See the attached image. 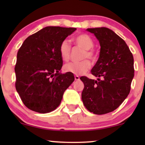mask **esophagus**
<instances>
[{"label":"esophagus","mask_w":145,"mask_h":145,"mask_svg":"<svg viewBox=\"0 0 145 145\" xmlns=\"http://www.w3.org/2000/svg\"><path fill=\"white\" fill-rule=\"evenodd\" d=\"M75 80H80V77L78 76H75Z\"/></svg>","instance_id":"obj_1"}]
</instances>
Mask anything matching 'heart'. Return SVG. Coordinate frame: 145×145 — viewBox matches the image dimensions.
Here are the masks:
<instances>
[{"mask_svg": "<svg viewBox=\"0 0 145 145\" xmlns=\"http://www.w3.org/2000/svg\"><path fill=\"white\" fill-rule=\"evenodd\" d=\"M74 44L78 47L84 50L82 54V59H88L93 60L94 59V53L91 49L93 48L94 42L92 38L86 34H80L76 35L73 38ZM59 52L61 57L63 61H67L70 57L71 47L69 41L63 40L59 46ZM90 62L88 60H84L78 63H69L65 65L63 69L65 72L71 73L76 76L82 75L89 69Z\"/></svg>", "mask_w": 145, "mask_h": 145, "instance_id": "1", "label": "heart"}]
</instances>
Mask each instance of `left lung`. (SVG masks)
Here are the masks:
<instances>
[{
    "label": "left lung",
    "instance_id": "obj_1",
    "mask_svg": "<svg viewBox=\"0 0 145 145\" xmlns=\"http://www.w3.org/2000/svg\"><path fill=\"white\" fill-rule=\"evenodd\" d=\"M100 44L99 56L91 69L97 80L82 76V99L88 110L104 114L116 110L129 93L134 76V57L122 38L106 27L87 29Z\"/></svg>",
    "mask_w": 145,
    "mask_h": 145
}]
</instances>
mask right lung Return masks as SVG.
Masks as SVG:
<instances>
[{
  "label": "right lung",
  "mask_w": 145,
  "mask_h": 145,
  "mask_svg": "<svg viewBox=\"0 0 145 145\" xmlns=\"http://www.w3.org/2000/svg\"><path fill=\"white\" fill-rule=\"evenodd\" d=\"M76 30L47 26L23 42L15 66L16 89L29 109L43 114L53 111L74 81L73 74L61 72L63 60L59 46Z\"/></svg>",
  "instance_id": "1"
}]
</instances>
